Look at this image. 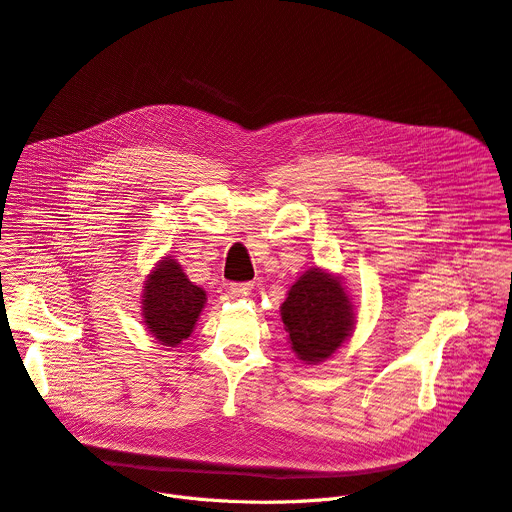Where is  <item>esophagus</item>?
<instances>
[{
  "label": "esophagus",
  "mask_w": 512,
  "mask_h": 512,
  "mask_svg": "<svg viewBox=\"0 0 512 512\" xmlns=\"http://www.w3.org/2000/svg\"><path fill=\"white\" fill-rule=\"evenodd\" d=\"M253 289V283L251 281H241V283H231V291L237 296H247L249 291Z\"/></svg>",
  "instance_id": "1"
}]
</instances>
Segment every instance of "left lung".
Returning <instances> with one entry per match:
<instances>
[{"mask_svg":"<svg viewBox=\"0 0 512 512\" xmlns=\"http://www.w3.org/2000/svg\"><path fill=\"white\" fill-rule=\"evenodd\" d=\"M291 348L308 362L328 358L352 332V304L338 279L322 269L306 271L281 304Z\"/></svg>","mask_w":512,"mask_h":512,"instance_id":"left-lung-1","label":"left lung"}]
</instances>
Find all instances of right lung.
<instances>
[{
	"instance_id": "add662e5",
	"label": "right lung",
	"mask_w": 512,
	"mask_h": 512,
	"mask_svg": "<svg viewBox=\"0 0 512 512\" xmlns=\"http://www.w3.org/2000/svg\"><path fill=\"white\" fill-rule=\"evenodd\" d=\"M206 294L194 285L174 259H164L143 289L145 326L166 346H176L192 334Z\"/></svg>"
}]
</instances>
